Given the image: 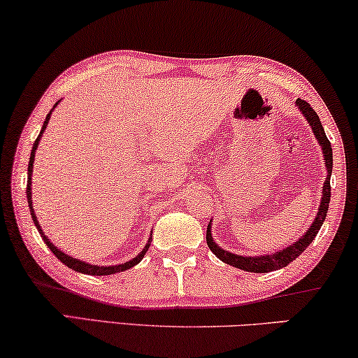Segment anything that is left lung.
Masks as SVG:
<instances>
[{"label": "left lung", "mask_w": 358, "mask_h": 358, "mask_svg": "<svg viewBox=\"0 0 358 358\" xmlns=\"http://www.w3.org/2000/svg\"><path fill=\"white\" fill-rule=\"evenodd\" d=\"M296 105H299L300 112L305 115V118L308 120V123L311 124V129L318 139V143L321 148H323V154H324V160H326V169H328V177L324 180V186H323V198H321V206L318 214H316L315 222L310 225V229L306 234L301 236V238L296 241V243L287 246L285 250L278 251L275 255H266V256H238V255H231L229 251H225L222 248H219L217 245L214 243L213 235H210V229L208 225V231H206V241H208V246L210 251L217 256L220 261L227 263L230 266H235V268L248 271V273H271V271L285 268L287 264L292 263L296 256H300L303 251L308 248L311 241L315 240V236L318 235V231L323 225L326 214H328V208H329V201H331V170H332V148L329 139L326 138V133L323 129V124L320 122V117L316 115L313 108L310 107L308 102L299 99L296 100Z\"/></svg>", "instance_id": "8db88e82"}]
</instances>
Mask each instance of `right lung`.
Instances as JSON below:
<instances>
[{
  "instance_id": "add662e5",
  "label": "right lung",
  "mask_w": 358,
  "mask_h": 358,
  "mask_svg": "<svg viewBox=\"0 0 358 358\" xmlns=\"http://www.w3.org/2000/svg\"><path fill=\"white\" fill-rule=\"evenodd\" d=\"M55 105H58V103H55ZM50 115H52V112H50L48 115H47V120H45L43 122V127H42V131H40V134H38V138L35 139V143H34V148H32V152H30V160H29V167H27V201H29V209H30V215H32V220H34V224H35V227H37V230H38V234H40V236H42L43 238V241L45 243H47V246L50 250H52V253L57 256V258L62 261L63 264H66L69 269H73V271H78V273H80V274H90V275H108V274H115V273H122V271H127V269H129V268H133V266H136L138 263H141V259L144 258V255H145V251H148V248L150 246V240L148 241V245L144 246V250L141 251V253L136 256L134 259H131L129 263H124V264H118V266H108V268H105V266H95V264H87V263H84V261H79V259H74V258H71V256H68V255H64L62 250H58L57 246H55L52 241H50L47 236L43 235V231H42V229H40V225H38V220H37V217H35V214H34V206H32V193H30V180H32V169H34V159H35V150H37V145H38V141H40V136H42V133L45 131V128H47V124H48V120H50Z\"/></svg>"
}]
</instances>
